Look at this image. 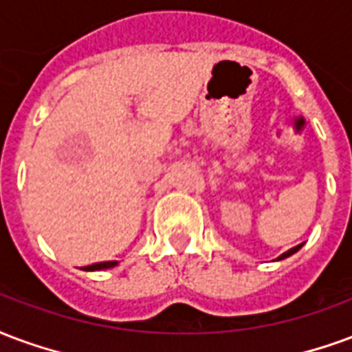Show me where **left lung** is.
<instances>
[{
  "label": "left lung",
  "mask_w": 352,
  "mask_h": 352,
  "mask_svg": "<svg viewBox=\"0 0 352 352\" xmlns=\"http://www.w3.org/2000/svg\"><path fill=\"white\" fill-rule=\"evenodd\" d=\"M300 248H302V243H300V245H296V248H292V250H289V251H287V253H283V255H281V257H279V261H281V258H287V257H291L292 253H296V251H298Z\"/></svg>",
  "instance_id": "left-lung-1"
}]
</instances>
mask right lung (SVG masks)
Returning a JSON list of instances; mask_svg holds the SVG:
<instances>
[{"instance_id": "add662e5", "label": "right lung", "mask_w": 352, "mask_h": 352, "mask_svg": "<svg viewBox=\"0 0 352 352\" xmlns=\"http://www.w3.org/2000/svg\"><path fill=\"white\" fill-rule=\"evenodd\" d=\"M116 261H109V263H95L91 266H84V270L94 272V270H104V268H114L116 266Z\"/></svg>"}]
</instances>
